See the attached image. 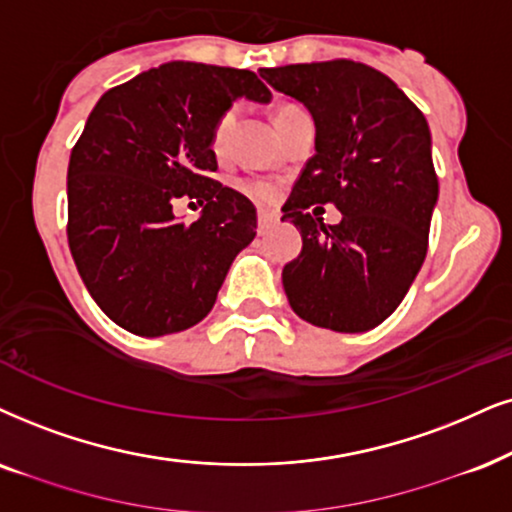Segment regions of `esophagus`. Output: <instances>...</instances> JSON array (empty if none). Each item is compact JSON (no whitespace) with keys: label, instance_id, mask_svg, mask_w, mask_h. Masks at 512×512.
<instances>
[{"label":"esophagus","instance_id":"34e87169","mask_svg":"<svg viewBox=\"0 0 512 512\" xmlns=\"http://www.w3.org/2000/svg\"><path fill=\"white\" fill-rule=\"evenodd\" d=\"M274 224H276L274 212H267V210L257 212V231H260V234H267V229H271Z\"/></svg>","mask_w":512,"mask_h":512}]
</instances>
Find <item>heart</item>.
Here are the masks:
<instances>
[{"label":"heart","instance_id":"obj_1","mask_svg":"<svg viewBox=\"0 0 512 512\" xmlns=\"http://www.w3.org/2000/svg\"><path fill=\"white\" fill-rule=\"evenodd\" d=\"M283 111H286V108H283ZM234 120H236V108H226V111L217 118L215 127H212L210 146L217 155L224 153L226 141H229V132H231V127H234ZM243 191L257 200H269V198H274L276 186L271 184V181L255 179V181H243Z\"/></svg>","mask_w":512,"mask_h":512}]
</instances>
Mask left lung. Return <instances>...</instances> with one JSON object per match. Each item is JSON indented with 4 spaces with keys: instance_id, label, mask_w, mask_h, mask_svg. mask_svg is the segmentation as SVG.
<instances>
[{
    "instance_id": "left-lung-1",
    "label": "left lung",
    "mask_w": 512,
    "mask_h": 512,
    "mask_svg": "<svg viewBox=\"0 0 512 512\" xmlns=\"http://www.w3.org/2000/svg\"><path fill=\"white\" fill-rule=\"evenodd\" d=\"M276 92L312 113L316 153L281 212L302 234L283 267V288L300 319L338 333L383 323L423 267L437 174L425 115L390 77L335 58L262 68ZM333 202L340 225H323L312 204Z\"/></svg>"
}]
</instances>
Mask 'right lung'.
Returning <instances> with one entry per match:
<instances>
[{
	"label": "right lung",
	"mask_w": 512,
	"mask_h": 512,
	"mask_svg": "<svg viewBox=\"0 0 512 512\" xmlns=\"http://www.w3.org/2000/svg\"><path fill=\"white\" fill-rule=\"evenodd\" d=\"M238 96L269 103L255 73L172 61L101 96L68 165V245L84 286L125 331L158 338L203 321L255 238V205L210 177L212 127ZM179 197L204 212L186 225Z\"/></svg>",
	"instance_id": "1"
}]
</instances>
